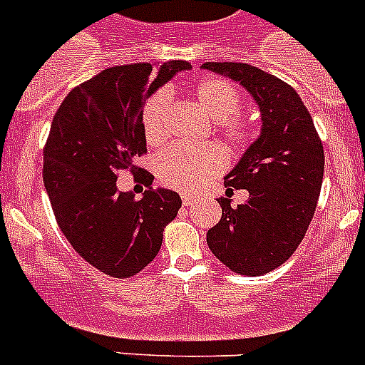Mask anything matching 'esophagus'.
Returning <instances> with one entry per match:
<instances>
[{"label": "esophagus", "instance_id": "esophagus-1", "mask_svg": "<svg viewBox=\"0 0 365 365\" xmlns=\"http://www.w3.org/2000/svg\"><path fill=\"white\" fill-rule=\"evenodd\" d=\"M195 202H197V197H195V195H190V193H185V195H182V205L185 206H192L195 205Z\"/></svg>", "mask_w": 365, "mask_h": 365}]
</instances>
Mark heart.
I'll return each instance as SVG.
<instances>
[{
    "mask_svg": "<svg viewBox=\"0 0 365 365\" xmlns=\"http://www.w3.org/2000/svg\"><path fill=\"white\" fill-rule=\"evenodd\" d=\"M193 96L206 115L214 118L221 137L232 148L247 146L254 138L252 125L235 117L243 104L237 87L225 78H205L193 87ZM170 93L160 89L144 106L143 130L150 144H159L166 137V113L170 108ZM227 166V157L219 148H190L172 144L155 159V172L164 186L180 192H197L205 182L221 173Z\"/></svg>",
    "mask_w": 365,
    "mask_h": 365,
    "instance_id": "1",
    "label": "heart"
}]
</instances>
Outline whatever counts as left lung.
Instances as JSON below:
<instances>
[{
  "instance_id": "1",
  "label": "left lung",
  "mask_w": 365,
  "mask_h": 365,
  "mask_svg": "<svg viewBox=\"0 0 365 365\" xmlns=\"http://www.w3.org/2000/svg\"><path fill=\"white\" fill-rule=\"evenodd\" d=\"M201 67L243 86L259 108V137L225 177L227 186L247 190L248 199L237 206L217 199L222 214L206 243L235 274L261 276L283 265L305 237L324 180V146L289 83L248 63Z\"/></svg>"
}]
</instances>
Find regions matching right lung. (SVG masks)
<instances>
[{
    "mask_svg": "<svg viewBox=\"0 0 365 365\" xmlns=\"http://www.w3.org/2000/svg\"><path fill=\"white\" fill-rule=\"evenodd\" d=\"M188 62L109 67L74 87L51 124L43 150V185L58 227L71 247L95 269L130 278L150 265L163 232L179 212V193L151 186L144 172L143 197L118 192L117 173L143 172L146 153L143 111L159 87L188 71Z\"/></svg>",
    "mask_w": 365,
    "mask_h": 365,
    "instance_id": "1",
    "label": "right lung"
}]
</instances>
